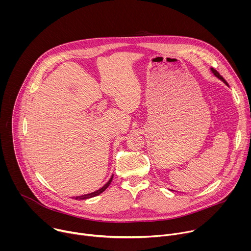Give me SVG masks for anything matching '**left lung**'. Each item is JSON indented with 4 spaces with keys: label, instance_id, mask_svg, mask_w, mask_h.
Here are the masks:
<instances>
[{
    "label": "left lung",
    "instance_id": "1",
    "mask_svg": "<svg viewBox=\"0 0 251 251\" xmlns=\"http://www.w3.org/2000/svg\"><path fill=\"white\" fill-rule=\"evenodd\" d=\"M211 71H212V74H213L214 75H216V76H217L218 78H220V79H221V80H223V81H224V82H225V83H226V85H228V84H227V82H226V81L225 80V78H224V77H223V76H222V75H220V74L218 73V71H217L216 69H213V68H211Z\"/></svg>",
    "mask_w": 251,
    "mask_h": 251
}]
</instances>
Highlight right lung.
<instances>
[{"label": "right lung", "instance_id": "obj_1", "mask_svg": "<svg viewBox=\"0 0 251 251\" xmlns=\"http://www.w3.org/2000/svg\"><path fill=\"white\" fill-rule=\"evenodd\" d=\"M112 178H113V176L110 177V180L107 182V184H105L101 189H99V190H97L96 192H93V193H91V194H87V195H83V196H80V197H76L75 199L77 200V199H79V200H86V199H90V198H93V197H96V196H98V195H100L101 193H103L107 188L109 187V185L111 184V182H112Z\"/></svg>", "mask_w": 251, "mask_h": 251}]
</instances>
